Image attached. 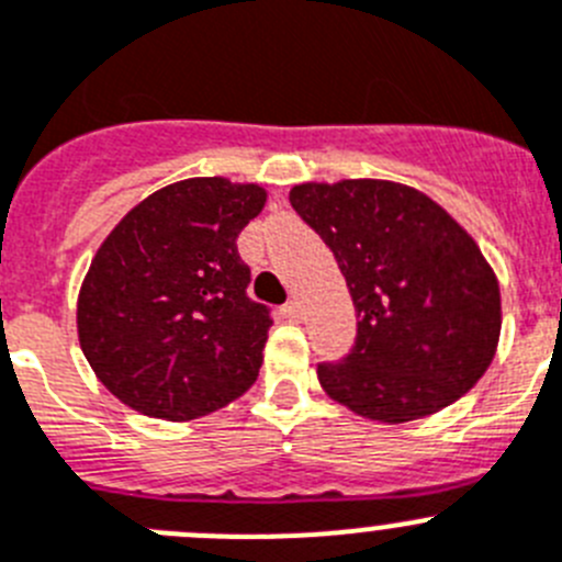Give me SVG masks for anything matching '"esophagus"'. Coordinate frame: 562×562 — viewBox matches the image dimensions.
I'll use <instances>...</instances> for the list:
<instances>
[{"mask_svg":"<svg viewBox=\"0 0 562 562\" xmlns=\"http://www.w3.org/2000/svg\"><path fill=\"white\" fill-rule=\"evenodd\" d=\"M280 311H282V316L293 318V322H296V318H302V305L296 300H288Z\"/></svg>","mask_w":562,"mask_h":562,"instance_id":"obj_1","label":"esophagus"}]
</instances>
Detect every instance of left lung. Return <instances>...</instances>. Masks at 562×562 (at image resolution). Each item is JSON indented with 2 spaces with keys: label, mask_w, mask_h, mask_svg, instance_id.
<instances>
[{
  "label": "left lung",
  "mask_w": 562,
  "mask_h": 562,
  "mask_svg": "<svg viewBox=\"0 0 562 562\" xmlns=\"http://www.w3.org/2000/svg\"><path fill=\"white\" fill-rule=\"evenodd\" d=\"M291 206L330 246L356 305L352 350L318 363L333 401L394 426L476 386L498 347L502 293L476 240L437 201L347 179L296 184Z\"/></svg>",
  "instance_id": "obj_1"
}]
</instances>
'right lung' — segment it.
Listing matches in <instances>:
<instances>
[{
    "instance_id": "1",
    "label": "right lung",
    "mask_w": 562,
    "mask_h": 562,
    "mask_svg": "<svg viewBox=\"0 0 562 562\" xmlns=\"http://www.w3.org/2000/svg\"><path fill=\"white\" fill-rule=\"evenodd\" d=\"M266 204L257 184L184 179L120 221L78 296V338L94 375L156 419L204 417L257 381L271 311L246 293L237 235Z\"/></svg>"
}]
</instances>
